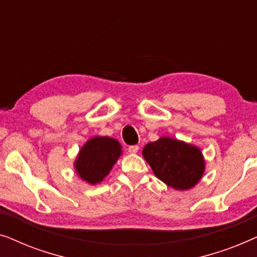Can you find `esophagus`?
Returning <instances> with one entry per match:
<instances>
[{
	"label": "esophagus",
	"mask_w": 257,
	"mask_h": 257,
	"mask_svg": "<svg viewBox=\"0 0 257 257\" xmlns=\"http://www.w3.org/2000/svg\"><path fill=\"white\" fill-rule=\"evenodd\" d=\"M138 151H139V146H137V145H133V146L128 147V152L132 153V154H136L137 152H138Z\"/></svg>",
	"instance_id": "esophagus-1"
}]
</instances>
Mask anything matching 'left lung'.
<instances>
[{
	"label": "left lung",
	"instance_id": "obj_1",
	"mask_svg": "<svg viewBox=\"0 0 257 257\" xmlns=\"http://www.w3.org/2000/svg\"><path fill=\"white\" fill-rule=\"evenodd\" d=\"M143 157L159 180L178 191H188L198 185L206 170L205 158L198 146L171 137L147 144Z\"/></svg>",
	"mask_w": 257,
	"mask_h": 257
}]
</instances>
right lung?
Segmentation results:
<instances>
[{
  "instance_id": "obj_1",
  "label": "right lung",
  "mask_w": 257,
  "mask_h": 257,
  "mask_svg": "<svg viewBox=\"0 0 257 257\" xmlns=\"http://www.w3.org/2000/svg\"><path fill=\"white\" fill-rule=\"evenodd\" d=\"M121 154V145L117 139L96 136L80 147L73 167L83 181L93 186L107 177Z\"/></svg>"
}]
</instances>
